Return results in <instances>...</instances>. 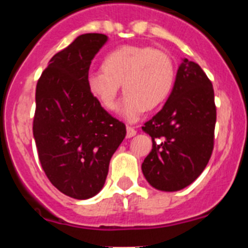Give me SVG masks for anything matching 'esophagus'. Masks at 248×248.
I'll list each match as a JSON object with an SVG mask.
<instances>
[{
	"label": "esophagus",
	"instance_id": "34e87169",
	"mask_svg": "<svg viewBox=\"0 0 248 248\" xmlns=\"http://www.w3.org/2000/svg\"><path fill=\"white\" fill-rule=\"evenodd\" d=\"M135 134H137V130L133 126H126V138H133Z\"/></svg>",
	"mask_w": 248,
	"mask_h": 248
}]
</instances>
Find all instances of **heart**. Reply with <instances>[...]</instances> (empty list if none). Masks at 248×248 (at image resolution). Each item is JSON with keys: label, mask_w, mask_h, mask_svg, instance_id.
<instances>
[{"label": "heart", "mask_w": 248, "mask_h": 248, "mask_svg": "<svg viewBox=\"0 0 248 248\" xmlns=\"http://www.w3.org/2000/svg\"><path fill=\"white\" fill-rule=\"evenodd\" d=\"M102 68L87 77L89 91L105 109L113 110L123 84L126 94L119 113L129 122L163 104L176 77L171 57L148 46H122L111 50L103 59Z\"/></svg>", "instance_id": "heart-1"}]
</instances>
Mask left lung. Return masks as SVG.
I'll return each mask as SVG.
<instances>
[{
  "label": "left lung",
  "mask_w": 248,
  "mask_h": 248,
  "mask_svg": "<svg viewBox=\"0 0 248 248\" xmlns=\"http://www.w3.org/2000/svg\"><path fill=\"white\" fill-rule=\"evenodd\" d=\"M215 124L212 83L198 63L184 58L163 109L143 126L153 140L141 164L148 183L161 191L194 183L211 157Z\"/></svg>",
  "instance_id": "8db88e82"
}]
</instances>
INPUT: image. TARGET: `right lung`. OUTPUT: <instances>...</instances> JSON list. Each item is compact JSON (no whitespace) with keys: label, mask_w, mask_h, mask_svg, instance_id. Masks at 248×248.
<instances>
[{"label":"right lung","mask_w":248,"mask_h":248,"mask_svg":"<svg viewBox=\"0 0 248 248\" xmlns=\"http://www.w3.org/2000/svg\"><path fill=\"white\" fill-rule=\"evenodd\" d=\"M85 33L52 57L36 88L33 138L43 171L69 198H93L104 186L109 163L126 134L87 85L92 59L107 43Z\"/></svg>","instance_id":"obj_1"}]
</instances>
